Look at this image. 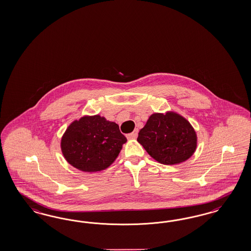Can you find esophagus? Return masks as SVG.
I'll return each mask as SVG.
<instances>
[{
  "instance_id": "obj_1",
  "label": "esophagus",
  "mask_w": 251,
  "mask_h": 251,
  "mask_svg": "<svg viewBox=\"0 0 251 251\" xmlns=\"http://www.w3.org/2000/svg\"><path fill=\"white\" fill-rule=\"evenodd\" d=\"M126 136L128 139H136L137 136H138V129H134L132 132L128 133Z\"/></svg>"
}]
</instances>
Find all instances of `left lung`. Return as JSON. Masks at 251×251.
I'll list each match as a JSON object with an SVG mask.
<instances>
[{
	"label": "left lung",
	"instance_id": "1",
	"mask_svg": "<svg viewBox=\"0 0 251 251\" xmlns=\"http://www.w3.org/2000/svg\"><path fill=\"white\" fill-rule=\"evenodd\" d=\"M137 141L153 159L163 165L183 163L197 148L195 129L174 111L151 115L139 131Z\"/></svg>",
	"mask_w": 251,
	"mask_h": 251
}]
</instances>
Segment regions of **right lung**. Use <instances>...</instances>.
Returning <instances> with one entry per match:
<instances>
[{"mask_svg":"<svg viewBox=\"0 0 251 251\" xmlns=\"http://www.w3.org/2000/svg\"><path fill=\"white\" fill-rule=\"evenodd\" d=\"M126 142L117 123L99 115L84 116L69 125L61 149L71 166L92 173L112 165Z\"/></svg>","mask_w":251,"mask_h":251,"instance_id":"1","label":"right lung"}]
</instances>
